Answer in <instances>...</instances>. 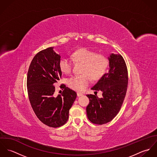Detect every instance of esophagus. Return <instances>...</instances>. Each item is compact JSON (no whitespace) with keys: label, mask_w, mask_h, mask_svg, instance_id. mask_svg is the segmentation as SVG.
Wrapping results in <instances>:
<instances>
[{"label":"esophagus","mask_w":157,"mask_h":157,"mask_svg":"<svg viewBox=\"0 0 157 157\" xmlns=\"http://www.w3.org/2000/svg\"><path fill=\"white\" fill-rule=\"evenodd\" d=\"M82 95H83V94L80 93V92H77V96L78 97H80V96H82Z\"/></svg>","instance_id":"1"}]
</instances>
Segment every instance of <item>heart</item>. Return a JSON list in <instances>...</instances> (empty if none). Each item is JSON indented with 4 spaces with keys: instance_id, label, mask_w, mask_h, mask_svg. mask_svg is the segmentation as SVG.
<instances>
[{
    "instance_id": "heart-1",
    "label": "heart",
    "mask_w": 157,
    "mask_h": 157,
    "mask_svg": "<svg viewBox=\"0 0 157 157\" xmlns=\"http://www.w3.org/2000/svg\"><path fill=\"white\" fill-rule=\"evenodd\" d=\"M72 59L75 63H82V75H73L67 80V85L72 90L82 91L90 85V78L99 80L105 74L108 66L107 57L101 54H97L88 48H83L74 51ZM73 63L67 57H62L59 62V67L62 72L69 74L72 71Z\"/></svg>"
}]
</instances>
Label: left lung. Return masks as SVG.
Segmentation results:
<instances>
[{
  "instance_id": "1",
  "label": "left lung",
  "mask_w": 157,
  "mask_h": 157,
  "mask_svg": "<svg viewBox=\"0 0 157 157\" xmlns=\"http://www.w3.org/2000/svg\"><path fill=\"white\" fill-rule=\"evenodd\" d=\"M109 69L92 90L102 92V97L87 95L90 103L86 107L88 119L97 124L111 121L119 112L124 101L128 83L126 63L120 54L112 53L108 57Z\"/></svg>"
}]
</instances>
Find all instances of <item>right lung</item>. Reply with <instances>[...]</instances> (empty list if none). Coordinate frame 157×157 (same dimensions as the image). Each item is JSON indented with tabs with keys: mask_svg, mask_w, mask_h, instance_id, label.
Here are the masks:
<instances>
[{
	"mask_svg": "<svg viewBox=\"0 0 157 157\" xmlns=\"http://www.w3.org/2000/svg\"><path fill=\"white\" fill-rule=\"evenodd\" d=\"M60 56L49 47L38 52L33 58L27 75V90L32 108L37 118L46 125L60 127L66 123L69 111L77 93L65 85L61 94H54V83L59 80Z\"/></svg>",
	"mask_w": 157,
	"mask_h": 157,
	"instance_id": "obj_1",
	"label": "right lung"
}]
</instances>
